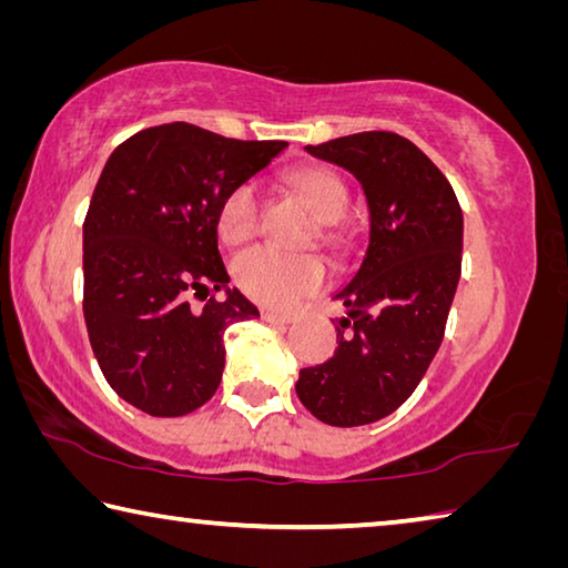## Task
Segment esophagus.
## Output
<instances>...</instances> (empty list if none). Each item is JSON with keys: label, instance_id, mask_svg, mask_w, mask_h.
<instances>
[{"label": "esophagus", "instance_id": "1", "mask_svg": "<svg viewBox=\"0 0 568 568\" xmlns=\"http://www.w3.org/2000/svg\"><path fill=\"white\" fill-rule=\"evenodd\" d=\"M263 320H265V323H273V325H287V323H293V313L263 311Z\"/></svg>", "mask_w": 568, "mask_h": 568}]
</instances>
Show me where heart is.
<instances>
[{
    "label": "heart",
    "instance_id": "obj_1",
    "mask_svg": "<svg viewBox=\"0 0 568 568\" xmlns=\"http://www.w3.org/2000/svg\"><path fill=\"white\" fill-rule=\"evenodd\" d=\"M291 183L311 201L317 215L327 223L343 219L347 209V189L337 173L327 169H301ZM219 235L229 245L253 239L257 229V189L253 181L233 185L223 195L215 215ZM233 277L241 291L255 303L287 307L297 297L315 293L325 283V263L315 255H295L275 248L245 251L233 261Z\"/></svg>",
    "mask_w": 568,
    "mask_h": 568
}]
</instances>
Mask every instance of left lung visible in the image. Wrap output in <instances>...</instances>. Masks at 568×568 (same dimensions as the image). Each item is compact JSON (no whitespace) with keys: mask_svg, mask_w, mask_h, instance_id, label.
Returning a JSON list of instances; mask_svg holds the SVG:
<instances>
[{"mask_svg":"<svg viewBox=\"0 0 568 568\" xmlns=\"http://www.w3.org/2000/svg\"><path fill=\"white\" fill-rule=\"evenodd\" d=\"M305 151L353 173L369 231L355 273L333 293L345 305L335 355L303 367L295 392L325 425L359 427L392 415L437 355L459 283L464 219L442 171L397 133H353Z\"/></svg>","mask_w":568,"mask_h":568,"instance_id":"obj_1","label":"left lung"}]
</instances>
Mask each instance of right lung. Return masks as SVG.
<instances>
[{
	"mask_svg": "<svg viewBox=\"0 0 568 568\" xmlns=\"http://www.w3.org/2000/svg\"><path fill=\"white\" fill-rule=\"evenodd\" d=\"M173 121L111 153L84 221V320L116 395L151 417H181L219 389L223 333L261 317L219 251V205L285 151ZM221 292L201 314L187 295Z\"/></svg>",
	"mask_w": 568,
	"mask_h": 568,
	"instance_id": "right-lung-1",
	"label": "right lung"
}]
</instances>
